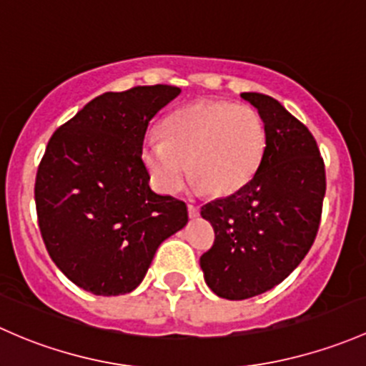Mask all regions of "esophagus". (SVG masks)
<instances>
[{"instance_id": "34e87169", "label": "esophagus", "mask_w": 366, "mask_h": 366, "mask_svg": "<svg viewBox=\"0 0 366 366\" xmlns=\"http://www.w3.org/2000/svg\"><path fill=\"white\" fill-rule=\"evenodd\" d=\"M188 217L190 218H197L199 217V208L194 204H188Z\"/></svg>"}]
</instances>
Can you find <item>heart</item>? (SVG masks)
<instances>
[{
  "instance_id": "heart-1",
  "label": "heart",
  "mask_w": 366,
  "mask_h": 366,
  "mask_svg": "<svg viewBox=\"0 0 366 366\" xmlns=\"http://www.w3.org/2000/svg\"><path fill=\"white\" fill-rule=\"evenodd\" d=\"M162 139H148L141 157L164 194L182 190L188 174L197 192L231 195L257 172L266 149V128L257 111L231 102L183 105L160 125Z\"/></svg>"
}]
</instances>
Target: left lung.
I'll list each match as a JSON object with an SVG mask.
<instances>
[{
	"label": "left lung",
	"instance_id": "left-lung-1",
	"mask_svg": "<svg viewBox=\"0 0 366 366\" xmlns=\"http://www.w3.org/2000/svg\"><path fill=\"white\" fill-rule=\"evenodd\" d=\"M266 128V149L254 178L236 194L201 208L214 243L201 257L208 287L225 300L269 291L300 266L314 244L326 194L317 142L284 105L262 93H241Z\"/></svg>",
	"mask_w": 366,
	"mask_h": 366
}]
</instances>
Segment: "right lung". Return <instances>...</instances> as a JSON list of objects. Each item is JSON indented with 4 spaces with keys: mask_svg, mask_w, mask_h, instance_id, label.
<instances>
[{
    "mask_svg": "<svg viewBox=\"0 0 366 366\" xmlns=\"http://www.w3.org/2000/svg\"><path fill=\"white\" fill-rule=\"evenodd\" d=\"M182 93H104L52 134L39 165V225L54 264L97 296L132 292L162 241L187 225L183 201L149 188L141 149L153 116Z\"/></svg>",
    "mask_w": 366,
    "mask_h": 366,
    "instance_id": "obj_1",
    "label": "right lung"
}]
</instances>
